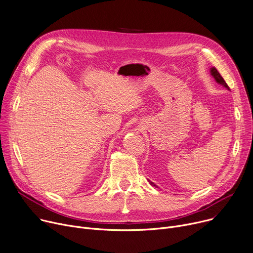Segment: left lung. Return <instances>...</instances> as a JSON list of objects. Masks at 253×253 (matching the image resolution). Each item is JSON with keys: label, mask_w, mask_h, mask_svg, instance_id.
Here are the masks:
<instances>
[{"label": "left lung", "mask_w": 253, "mask_h": 253, "mask_svg": "<svg viewBox=\"0 0 253 253\" xmlns=\"http://www.w3.org/2000/svg\"><path fill=\"white\" fill-rule=\"evenodd\" d=\"M210 73H211V77L213 78V79H215V81L218 83V84H220V85H222L223 87H225L227 90H230V88H229V86L227 85V83L224 81V79L222 78V76L220 75V73L217 71V69L216 68H211L210 69ZM148 181L150 182V184L152 185V186H155V187H158L156 184H155L154 182H152L151 180H149L148 179Z\"/></svg>", "instance_id": "left-lung-1"}]
</instances>
